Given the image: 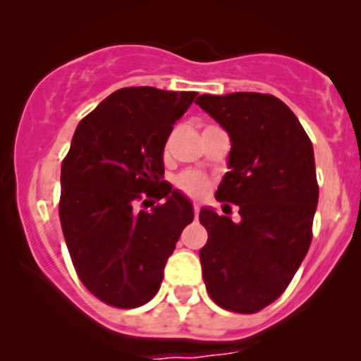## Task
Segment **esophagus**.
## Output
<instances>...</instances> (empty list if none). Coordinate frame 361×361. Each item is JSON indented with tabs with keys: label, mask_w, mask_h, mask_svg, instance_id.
Returning a JSON list of instances; mask_svg holds the SVG:
<instances>
[{
	"label": "esophagus",
	"mask_w": 361,
	"mask_h": 361,
	"mask_svg": "<svg viewBox=\"0 0 361 361\" xmlns=\"http://www.w3.org/2000/svg\"><path fill=\"white\" fill-rule=\"evenodd\" d=\"M199 211H201V207H199V204H194V214H195V218L199 216Z\"/></svg>",
	"instance_id": "esophagus-1"
}]
</instances>
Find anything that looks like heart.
Listing matches in <instances>:
<instances>
[{"instance_id":"heart-1","label":"heart","mask_w":361,"mask_h":361,"mask_svg":"<svg viewBox=\"0 0 361 361\" xmlns=\"http://www.w3.org/2000/svg\"><path fill=\"white\" fill-rule=\"evenodd\" d=\"M176 187L190 197H204L209 190V180L197 171H187L176 178Z\"/></svg>"}]
</instances>
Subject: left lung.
Listing matches in <instances>:
<instances>
[{"mask_svg":"<svg viewBox=\"0 0 361 361\" xmlns=\"http://www.w3.org/2000/svg\"><path fill=\"white\" fill-rule=\"evenodd\" d=\"M195 103L231 137L228 173L214 197L235 204L241 214L232 221L201 207L202 278L220 307L251 314L285 292L311 245L318 206L312 143L271 94H202Z\"/></svg>","mask_w":361,"mask_h":361,"instance_id":"left-lung-1","label":"left lung"}]
</instances>
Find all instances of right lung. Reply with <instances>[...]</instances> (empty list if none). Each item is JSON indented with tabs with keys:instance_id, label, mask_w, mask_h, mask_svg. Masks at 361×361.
Masks as SVG:
<instances>
[{
	"instance_id": "1",
	"label": "right lung",
	"mask_w": 361,
	"mask_h": 361,
	"mask_svg": "<svg viewBox=\"0 0 361 361\" xmlns=\"http://www.w3.org/2000/svg\"><path fill=\"white\" fill-rule=\"evenodd\" d=\"M195 96L118 89L73 134L61 167V227L80 281L113 307L154 298L181 231L194 220L192 202L164 180V147ZM145 197L163 204L140 212Z\"/></svg>"
}]
</instances>
